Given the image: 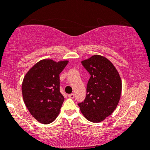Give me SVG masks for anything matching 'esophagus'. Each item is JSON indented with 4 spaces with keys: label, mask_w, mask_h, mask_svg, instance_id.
<instances>
[{
    "label": "esophagus",
    "mask_w": 150,
    "mask_h": 150,
    "mask_svg": "<svg viewBox=\"0 0 150 150\" xmlns=\"http://www.w3.org/2000/svg\"><path fill=\"white\" fill-rule=\"evenodd\" d=\"M68 97L69 98H71V99H73L74 98V93H71V94H69L68 95Z\"/></svg>",
    "instance_id": "esophagus-1"
}]
</instances>
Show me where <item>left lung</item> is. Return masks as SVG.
Masks as SVG:
<instances>
[{
	"label": "left lung",
	"instance_id": "1",
	"mask_svg": "<svg viewBox=\"0 0 150 150\" xmlns=\"http://www.w3.org/2000/svg\"><path fill=\"white\" fill-rule=\"evenodd\" d=\"M81 63L91 76L85 99L78 105L87 120L100 122L117 106L122 93L121 78L112 63L104 57L93 55Z\"/></svg>",
	"mask_w": 150,
	"mask_h": 150
}]
</instances>
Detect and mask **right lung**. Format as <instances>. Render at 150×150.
Listing matches in <instances>:
<instances>
[{
    "mask_svg": "<svg viewBox=\"0 0 150 150\" xmlns=\"http://www.w3.org/2000/svg\"><path fill=\"white\" fill-rule=\"evenodd\" d=\"M68 63L44 59L26 73L22 91L26 108L43 124L54 121L60 112L64 97L60 92L59 74Z\"/></svg>",
    "mask_w": 150,
    "mask_h": 150,
    "instance_id": "right-lung-1",
    "label": "right lung"
}]
</instances>
